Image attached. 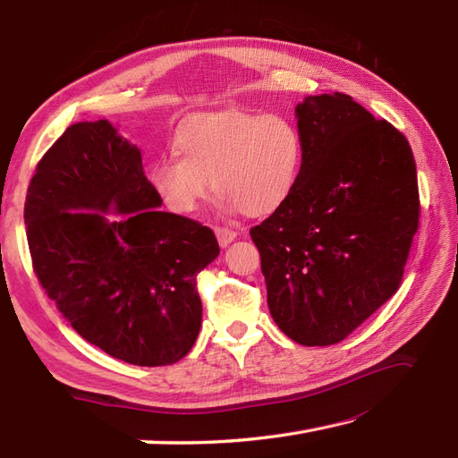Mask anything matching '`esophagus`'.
I'll return each mask as SVG.
<instances>
[{
  "instance_id": "obj_1",
  "label": "esophagus",
  "mask_w": 458,
  "mask_h": 458,
  "mask_svg": "<svg viewBox=\"0 0 458 458\" xmlns=\"http://www.w3.org/2000/svg\"><path fill=\"white\" fill-rule=\"evenodd\" d=\"M214 234H216L218 244L222 248H226L228 244H232V242L238 238V232L232 230V228H226V226H216V228H214Z\"/></svg>"
}]
</instances>
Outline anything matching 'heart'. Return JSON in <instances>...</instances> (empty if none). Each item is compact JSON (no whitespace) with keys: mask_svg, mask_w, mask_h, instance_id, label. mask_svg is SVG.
I'll return each mask as SVG.
<instances>
[{"mask_svg":"<svg viewBox=\"0 0 458 458\" xmlns=\"http://www.w3.org/2000/svg\"><path fill=\"white\" fill-rule=\"evenodd\" d=\"M174 150L178 158H158L148 178L176 214H192L214 186L226 210L266 216L288 202L303 163L301 132L288 116L242 109L188 116Z\"/></svg>","mask_w":458,"mask_h":458,"instance_id":"heart-1","label":"heart"}]
</instances>
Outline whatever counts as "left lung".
Returning <instances> with one entry per match:
<instances>
[{
	"label": "left lung",
	"instance_id": "obj_1",
	"mask_svg": "<svg viewBox=\"0 0 458 458\" xmlns=\"http://www.w3.org/2000/svg\"><path fill=\"white\" fill-rule=\"evenodd\" d=\"M298 184L250 230L267 308L301 345H334L399 290L419 228L417 166L407 139L344 93L295 106Z\"/></svg>",
	"mask_w": 458,
	"mask_h": 458
}]
</instances>
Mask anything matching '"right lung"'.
<instances>
[{
	"mask_svg": "<svg viewBox=\"0 0 458 458\" xmlns=\"http://www.w3.org/2000/svg\"><path fill=\"white\" fill-rule=\"evenodd\" d=\"M160 204L140 150L101 119L71 124L45 152L23 210L33 272L63 318L140 367L191 352L202 324L196 276L220 254L208 226Z\"/></svg>",
	"mask_w": 458,
	"mask_h": 458,
	"instance_id": "1",
	"label": "right lung"
}]
</instances>
